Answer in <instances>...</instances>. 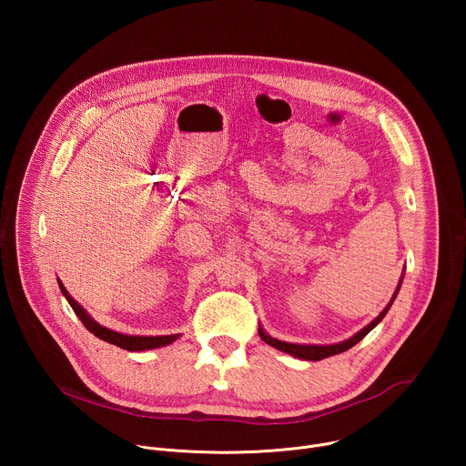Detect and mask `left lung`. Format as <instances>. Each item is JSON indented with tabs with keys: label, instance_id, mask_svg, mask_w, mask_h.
<instances>
[{
	"label": "left lung",
	"instance_id": "1",
	"mask_svg": "<svg viewBox=\"0 0 466 466\" xmlns=\"http://www.w3.org/2000/svg\"><path fill=\"white\" fill-rule=\"evenodd\" d=\"M400 284H402V280H400ZM400 284H398V288H396V291H394V295H392V299H390V302L385 306V309L369 324V326H365L361 331H358V334L354 336V338H350V339H347V341H343V343H338V345H326V347H317V345H293V343H284V341H279V339H275V338H271V336H268L265 334V331L261 329V326L258 328V334H259V338H261V341H265L268 345H271V347H275V349H279V350H282V352H286V354H291V356H295V358H299V360H308V361H319V360H324V358H329V356H336V354H341V352H345V350H349V349H352L354 345H358L369 331L385 317V313L389 311V308H390V304H392V300L396 299V295H398V289H400Z\"/></svg>",
	"mask_w": 466,
	"mask_h": 466
}]
</instances>
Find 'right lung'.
Returning <instances> with one entry per match:
<instances>
[{
  "label": "right lung",
  "mask_w": 466,
  "mask_h": 466,
  "mask_svg": "<svg viewBox=\"0 0 466 466\" xmlns=\"http://www.w3.org/2000/svg\"><path fill=\"white\" fill-rule=\"evenodd\" d=\"M58 288L62 291V295L66 297V300L70 302L72 309L76 311V315L81 319V322L86 326L88 331H92V334L110 345H116L119 349H125V350H130V352H140V350H151V349H158V347H166L169 343H173L175 339H178V334L175 336H155V338H144V336H123V334H117V331L114 329H108L101 324H97L72 297L70 293L66 291V288L62 286V282L58 280Z\"/></svg>",
  "instance_id": "obj_1"
}]
</instances>
